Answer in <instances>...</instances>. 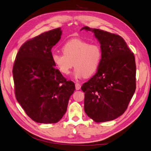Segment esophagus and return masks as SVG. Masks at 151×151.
Masks as SVG:
<instances>
[{
  "label": "esophagus",
  "instance_id": "obj_1",
  "mask_svg": "<svg viewBox=\"0 0 151 151\" xmlns=\"http://www.w3.org/2000/svg\"><path fill=\"white\" fill-rule=\"evenodd\" d=\"M81 88V85L79 83H76V90H79Z\"/></svg>",
  "mask_w": 151,
  "mask_h": 151
}]
</instances>
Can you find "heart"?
Here are the masks:
<instances>
[{
  "label": "heart",
  "instance_id": "heart-1",
  "mask_svg": "<svg viewBox=\"0 0 151 151\" xmlns=\"http://www.w3.org/2000/svg\"><path fill=\"white\" fill-rule=\"evenodd\" d=\"M63 53L53 52L52 60L62 74L67 75L74 65L73 76L76 79L94 74L101 64L103 53L98 44H90L80 38H73L62 46Z\"/></svg>",
  "mask_w": 151,
  "mask_h": 151
}]
</instances>
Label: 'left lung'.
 Instances as JSON below:
<instances>
[{
	"instance_id": "1",
	"label": "left lung",
	"mask_w": 151,
	"mask_h": 151,
	"mask_svg": "<svg viewBox=\"0 0 151 151\" xmlns=\"http://www.w3.org/2000/svg\"><path fill=\"white\" fill-rule=\"evenodd\" d=\"M101 44L103 57L96 73L81 86L84 111L95 122L115 120L124 113L136 89L135 56L120 36L84 26Z\"/></svg>"
}]
</instances>
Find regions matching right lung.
Listing matches in <instances>:
<instances>
[{
    "label": "right lung",
    "instance_id": "obj_1",
    "mask_svg": "<svg viewBox=\"0 0 151 151\" xmlns=\"http://www.w3.org/2000/svg\"><path fill=\"white\" fill-rule=\"evenodd\" d=\"M61 35L58 28L26 41L14 63L16 98L27 115L37 123L60 121L76 89L75 84L55 68L52 60L51 50Z\"/></svg>",
    "mask_w": 151,
    "mask_h": 151
}]
</instances>
